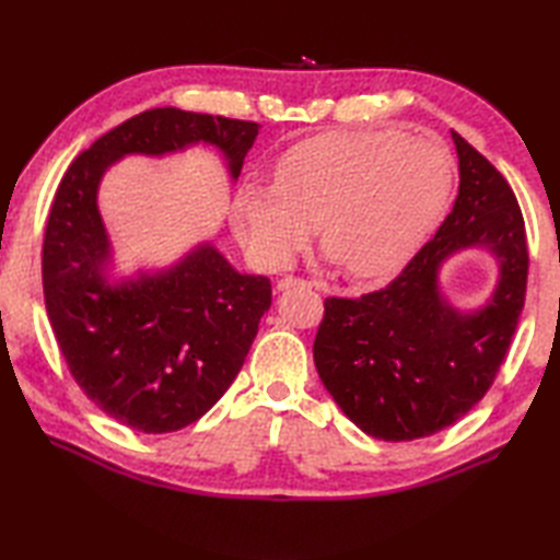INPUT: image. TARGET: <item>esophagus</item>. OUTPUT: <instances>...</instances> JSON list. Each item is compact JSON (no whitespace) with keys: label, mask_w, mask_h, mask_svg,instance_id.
<instances>
[{"label":"esophagus","mask_w":560,"mask_h":560,"mask_svg":"<svg viewBox=\"0 0 560 560\" xmlns=\"http://www.w3.org/2000/svg\"><path fill=\"white\" fill-rule=\"evenodd\" d=\"M293 287H313V281H305V279H299V277H287L279 281V291H289Z\"/></svg>","instance_id":"34e87169"}]
</instances>
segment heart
Instances as JSON below:
<instances>
[{
    "instance_id": "b5f03b06",
    "label": "heart",
    "mask_w": 560,
    "mask_h": 560,
    "mask_svg": "<svg viewBox=\"0 0 560 560\" xmlns=\"http://www.w3.org/2000/svg\"><path fill=\"white\" fill-rule=\"evenodd\" d=\"M452 163L399 129L329 132L281 153L277 183H245L233 229L265 267H283L317 231L353 279H385L421 247L443 213Z\"/></svg>"
}]
</instances>
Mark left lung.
<instances>
[{
  "label": "left lung",
  "mask_w": 560,
  "mask_h": 560,
  "mask_svg": "<svg viewBox=\"0 0 560 560\" xmlns=\"http://www.w3.org/2000/svg\"><path fill=\"white\" fill-rule=\"evenodd\" d=\"M459 195L438 233L387 287L325 299L315 365L341 411L377 440H416L459 421L483 399L505 361L527 293L525 219L513 187L467 139L452 132ZM491 244L502 257L494 301L462 316L439 299V261Z\"/></svg>",
  "instance_id": "1"
}]
</instances>
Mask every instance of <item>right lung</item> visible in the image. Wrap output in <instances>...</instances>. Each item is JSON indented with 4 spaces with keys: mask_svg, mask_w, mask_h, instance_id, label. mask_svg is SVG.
I'll list each match as a JSON object with an SVG mask.
<instances>
[{
    "mask_svg": "<svg viewBox=\"0 0 560 560\" xmlns=\"http://www.w3.org/2000/svg\"><path fill=\"white\" fill-rule=\"evenodd\" d=\"M257 129L221 115L153 108L93 141L57 187L43 241L47 317L83 395L135 431H180L223 397L269 311L271 283L201 245L171 271L110 287L96 205L101 175L125 153L161 156L207 141L237 177Z\"/></svg>",
    "mask_w": 560,
    "mask_h": 560,
    "instance_id": "right-lung-1",
    "label": "right lung"
}]
</instances>
